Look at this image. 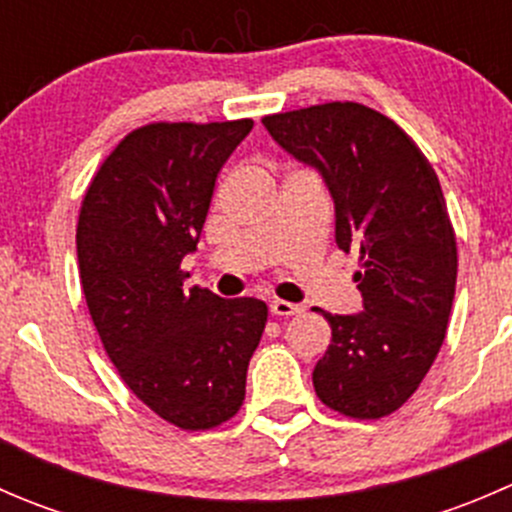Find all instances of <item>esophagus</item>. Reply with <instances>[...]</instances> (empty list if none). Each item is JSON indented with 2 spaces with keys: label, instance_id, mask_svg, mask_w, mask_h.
I'll return each instance as SVG.
<instances>
[{
  "label": "esophagus",
  "instance_id": "1",
  "mask_svg": "<svg viewBox=\"0 0 512 512\" xmlns=\"http://www.w3.org/2000/svg\"><path fill=\"white\" fill-rule=\"evenodd\" d=\"M270 312L275 314V317H294V314L302 312V307H299V304L287 302V299H272Z\"/></svg>",
  "mask_w": 512,
  "mask_h": 512
}]
</instances>
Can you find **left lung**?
Here are the masks:
<instances>
[{
  "label": "left lung",
  "mask_w": 512,
  "mask_h": 512,
  "mask_svg": "<svg viewBox=\"0 0 512 512\" xmlns=\"http://www.w3.org/2000/svg\"><path fill=\"white\" fill-rule=\"evenodd\" d=\"M262 123L324 175L339 250L359 257L364 312L314 309L332 327L314 391L356 421L394 414L431 369L456 294V232L436 170L391 118L354 101L272 113Z\"/></svg>",
  "instance_id": "1"
}]
</instances>
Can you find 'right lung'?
<instances>
[{
    "label": "right lung",
    "instance_id": "1",
    "mask_svg": "<svg viewBox=\"0 0 512 512\" xmlns=\"http://www.w3.org/2000/svg\"><path fill=\"white\" fill-rule=\"evenodd\" d=\"M252 118L148 123L91 178L76 252L89 314L128 389L180 431L223 426L245 401L247 364L267 324L255 297L183 287L220 168Z\"/></svg>",
    "mask_w": 512,
    "mask_h": 512
}]
</instances>
